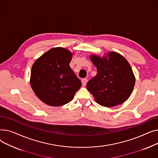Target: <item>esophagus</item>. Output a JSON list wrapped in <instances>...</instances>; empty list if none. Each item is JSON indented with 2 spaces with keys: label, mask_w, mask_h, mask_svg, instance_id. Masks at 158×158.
Instances as JSON below:
<instances>
[{
  "label": "esophagus",
  "mask_w": 158,
  "mask_h": 158,
  "mask_svg": "<svg viewBox=\"0 0 158 158\" xmlns=\"http://www.w3.org/2000/svg\"><path fill=\"white\" fill-rule=\"evenodd\" d=\"M87 82H88V81H87L86 79H85H85H82V86H85L86 85Z\"/></svg>",
  "instance_id": "34e87169"
}]
</instances>
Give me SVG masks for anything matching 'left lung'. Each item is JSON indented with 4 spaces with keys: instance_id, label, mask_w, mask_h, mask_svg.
I'll return each mask as SVG.
<instances>
[{
    "instance_id": "1",
    "label": "left lung",
    "mask_w": 158,
    "mask_h": 158,
    "mask_svg": "<svg viewBox=\"0 0 158 158\" xmlns=\"http://www.w3.org/2000/svg\"><path fill=\"white\" fill-rule=\"evenodd\" d=\"M89 59L97 73L88 82L86 88L95 101L110 107L127 100L135 85V76L126 58L118 52H109L102 57L92 54Z\"/></svg>"
}]
</instances>
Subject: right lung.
<instances>
[{
  "mask_svg": "<svg viewBox=\"0 0 158 158\" xmlns=\"http://www.w3.org/2000/svg\"><path fill=\"white\" fill-rule=\"evenodd\" d=\"M73 54L55 47L36 60L32 66L30 84L36 95L45 104L61 106L70 102L81 82L70 66Z\"/></svg>",
  "mask_w": 158,
  "mask_h": 158,
  "instance_id": "right-lung-1",
  "label": "right lung"
}]
</instances>
